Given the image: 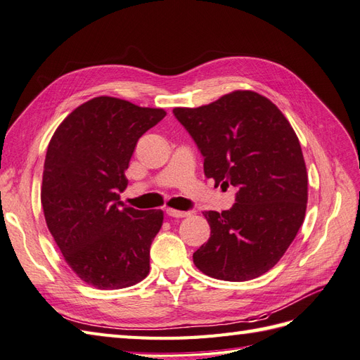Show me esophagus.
Listing matches in <instances>:
<instances>
[{
    "instance_id": "1",
    "label": "esophagus",
    "mask_w": 360,
    "mask_h": 360,
    "mask_svg": "<svg viewBox=\"0 0 360 360\" xmlns=\"http://www.w3.org/2000/svg\"><path fill=\"white\" fill-rule=\"evenodd\" d=\"M167 214L172 216V217H186L191 213L189 212H181V210H176V209H167Z\"/></svg>"
}]
</instances>
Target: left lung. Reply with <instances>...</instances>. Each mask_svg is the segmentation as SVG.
Wrapping results in <instances>:
<instances>
[{
  "mask_svg": "<svg viewBox=\"0 0 360 360\" xmlns=\"http://www.w3.org/2000/svg\"><path fill=\"white\" fill-rule=\"evenodd\" d=\"M214 186L237 188L230 210L204 212L210 238L193 252L204 275L242 282L274 267L303 224L308 172L299 138L266 96L236 90L198 108H174Z\"/></svg>",
  "mask_w": 360,
  "mask_h": 360,
  "instance_id": "left-lung-1",
  "label": "left lung"
}]
</instances>
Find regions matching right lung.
<instances>
[{
	"label": "right lung",
	"instance_id": "obj_1",
	"mask_svg": "<svg viewBox=\"0 0 360 360\" xmlns=\"http://www.w3.org/2000/svg\"><path fill=\"white\" fill-rule=\"evenodd\" d=\"M165 115L162 108L99 96L75 108L49 141L43 213L68 266L85 284L118 290L148 275L163 212L136 210L120 201V192L138 139Z\"/></svg>",
	"mask_w": 360,
	"mask_h": 360
}]
</instances>
